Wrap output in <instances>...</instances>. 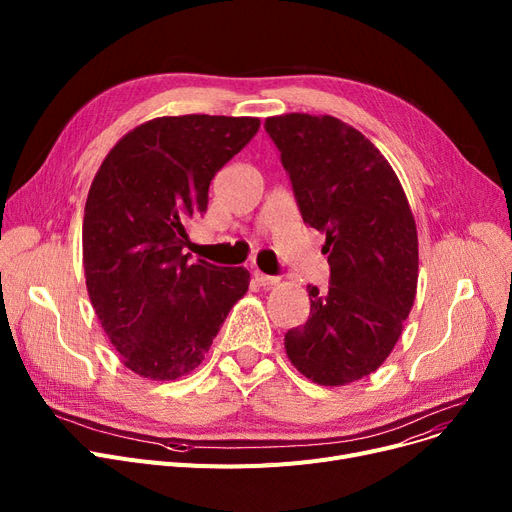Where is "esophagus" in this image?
<instances>
[{
	"label": "esophagus",
	"instance_id": "1",
	"mask_svg": "<svg viewBox=\"0 0 512 512\" xmlns=\"http://www.w3.org/2000/svg\"><path fill=\"white\" fill-rule=\"evenodd\" d=\"M255 280H257V284L259 286H274V284H278V278L276 276H267V274H263V272H259V270H255Z\"/></svg>",
	"mask_w": 512,
	"mask_h": 512
}]
</instances>
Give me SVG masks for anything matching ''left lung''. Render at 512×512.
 Masks as SVG:
<instances>
[{
    "mask_svg": "<svg viewBox=\"0 0 512 512\" xmlns=\"http://www.w3.org/2000/svg\"><path fill=\"white\" fill-rule=\"evenodd\" d=\"M305 224L326 234L330 286H307L311 313L286 355L319 386H344L392 353L417 292V226L388 159L332 116L265 120Z\"/></svg>",
    "mask_w": 512,
    "mask_h": 512,
    "instance_id": "obj_1",
    "label": "left lung"
}]
</instances>
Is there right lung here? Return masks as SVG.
I'll use <instances>...</instances> for the list:
<instances>
[{"mask_svg": "<svg viewBox=\"0 0 512 512\" xmlns=\"http://www.w3.org/2000/svg\"><path fill=\"white\" fill-rule=\"evenodd\" d=\"M259 118L164 116L114 145L85 205L89 299L122 363L141 378L178 380L201 365L251 276L188 263L186 222L207 211L213 176L259 130Z\"/></svg>", "mask_w": 512, "mask_h": 512, "instance_id": "add662e5", "label": "right lung"}]
</instances>
